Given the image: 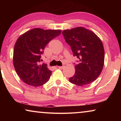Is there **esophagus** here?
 Segmentation results:
<instances>
[{
  "label": "esophagus",
  "instance_id": "34e87169",
  "mask_svg": "<svg viewBox=\"0 0 121 121\" xmlns=\"http://www.w3.org/2000/svg\"><path fill=\"white\" fill-rule=\"evenodd\" d=\"M64 67H64V65H63V66H59L58 68L60 69H63L64 68Z\"/></svg>",
  "mask_w": 121,
  "mask_h": 121
}]
</instances>
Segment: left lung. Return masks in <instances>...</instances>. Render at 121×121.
<instances>
[{"instance_id": "8db88e82", "label": "left lung", "mask_w": 121, "mask_h": 121, "mask_svg": "<svg viewBox=\"0 0 121 121\" xmlns=\"http://www.w3.org/2000/svg\"><path fill=\"white\" fill-rule=\"evenodd\" d=\"M62 34L74 57L79 59L78 63L74 64L75 72L69 82L78 86L91 83L103 69L105 52L101 41L95 33L82 27L65 30Z\"/></svg>"}]
</instances>
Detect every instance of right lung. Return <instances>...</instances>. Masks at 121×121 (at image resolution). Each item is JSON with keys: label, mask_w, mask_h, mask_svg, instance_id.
I'll return each instance as SVG.
<instances>
[{"label": "right lung", "mask_w": 121, "mask_h": 121, "mask_svg": "<svg viewBox=\"0 0 121 121\" xmlns=\"http://www.w3.org/2000/svg\"><path fill=\"white\" fill-rule=\"evenodd\" d=\"M60 33V30L36 28L18 38L14 46L13 63L16 73L25 83L39 86L49 80L52 72L46 64H39L41 55L48 43Z\"/></svg>", "instance_id": "obj_1"}]
</instances>
